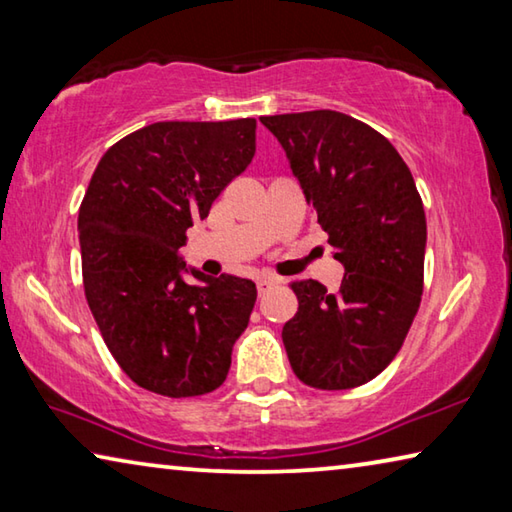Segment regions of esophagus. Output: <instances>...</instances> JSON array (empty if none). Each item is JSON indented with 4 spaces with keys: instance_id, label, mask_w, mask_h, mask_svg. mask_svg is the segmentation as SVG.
Here are the masks:
<instances>
[{
    "instance_id": "obj_1",
    "label": "esophagus",
    "mask_w": 512,
    "mask_h": 512,
    "mask_svg": "<svg viewBox=\"0 0 512 512\" xmlns=\"http://www.w3.org/2000/svg\"><path fill=\"white\" fill-rule=\"evenodd\" d=\"M277 282H280V280H277V277H273V275H259V277H257V291H259V296H264V293H266L268 289H273Z\"/></svg>"
}]
</instances>
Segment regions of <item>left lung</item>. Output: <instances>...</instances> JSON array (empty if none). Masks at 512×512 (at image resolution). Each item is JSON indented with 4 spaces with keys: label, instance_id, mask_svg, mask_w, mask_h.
<instances>
[{
    "label": "left lung",
    "instance_id": "obj_1",
    "mask_svg": "<svg viewBox=\"0 0 512 512\" xmlns=\"http://www.w3.org/2000/svg\"><path fill=\"white\" fill-rule=\"evenodd\" d=\"M345 266L339 291L291 282L298 311L282 329L296 377L320 391L375 379L400 352L424 287L427 219L395 146L336 110L262 117Z\"/></svg>",
    "mask_w": 512,
    "mask_h": 512
}]
</instances>
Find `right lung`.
Wrapping results in <instances>:
<instances>
[{
	"label": "right lung",
	"instance_id": "right-lung-1",
	"mask_svg": "<svg viewBox=\"0 0 512 512\" xmlns=\"http://www.w3.org/2000/svg\"><path fill=\"white\" fill-rule=\"evenodd\" d=\"M255 119L158 121L103 153L79 210L83 289L119 368L164 397L219 388L257 289L183 280L178 250L255 155Z\"/></svg>",
	"mask_w": 512,
	"mask_h": 512
}]
</instances>
